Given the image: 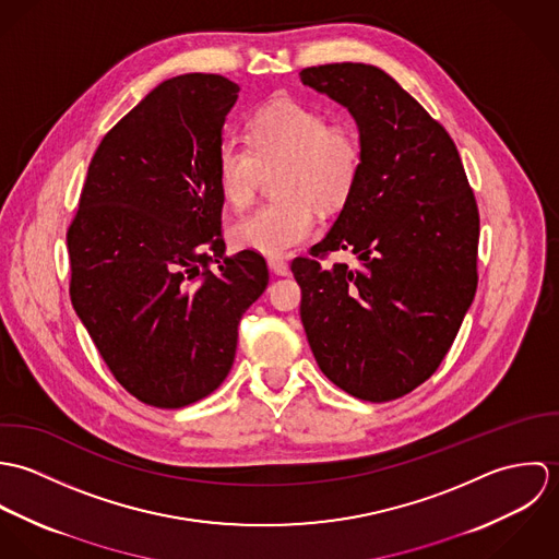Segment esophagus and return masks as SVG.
I'll return each instance as SVG.
<instances>
[{"mask_svg":"<svg viewBox=\"0 0 559 559\" xmlns=\"http://www.w3.org/2000/svg\"><path fill=\"white\" fill-rule=\"evenodd\" d=\"M269 269H271L275 275H288V273H290L288 262L282 260V258H269Z\"/></svg>","mask_w":559,"mask_h":559,"instance_id":"1","label":"esophagus"}]
</instances>
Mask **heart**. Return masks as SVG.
Here are the masks:
<instances>
[{"instance_id": "obj_1", "label": "heart", "mask_w": 559, "mask_h": 559, "mask_svg": "<svg viewBox=\"0 0 559 559\" xmlns=\"http://www.w3.org/2000/svg\"><path fill=\"white\" fill-rule=\"evenodd\" d=\"M284 160L273 202L255 206L239 219L230 237L239 249L262 255H286L319 230V206L346 200L361 169V144L346 127H329L326 118L297 100H271L247 127V142L222 138L215 155L224 200L242 209L260 174V165Z\"/></svg>"}]
</instances>
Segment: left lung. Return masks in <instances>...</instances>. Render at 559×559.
<instances>
[{
  "label": "left lung",
  "mask_w": 559,
  "mask_h": 559,
  "mask_svg": "<svg viewBox=\"0 0 559 559\" xmlns=\"http://www.w3.org/2000/svg\"><path fill=\"white\" fill-rule=\"evenodd\" d=\"M304 85L353 116L361 169L314 258H297L301 322L324 377L368 402L400 399L448 355L478 286L479 217L448 131L370 64H324ZM350 248L360 264L324 270Z\"/></svg>",
  "instance_id": "8db88e82"
}]
</instances>
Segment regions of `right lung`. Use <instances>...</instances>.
Masks as SVG:
<instances>
[{
  "instance_id": "right-lung-1",
  "label": "right lung",
  "mask_w": 559,
  "mask_h": 559,
  "mask_svg": "<svg viewBox=\"0 0 559 559\" xmlns=\"http://www.w3.org/2000/svg\"><path fill=\"white\" fill-rule=\"evenodd\" d=\"M239 90L204 73L159 83L98 144L67 235L78 317L116 381L159 408L224 383L269 284L260 253L226 255L222 239L215 155Z\"/></svg>"
}]
</instances>
